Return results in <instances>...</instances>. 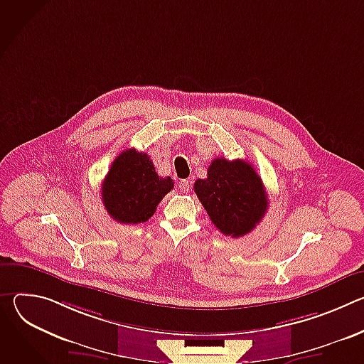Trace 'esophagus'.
<instances>
[{"label": "esophagus", "mask_w": 364, "mask_h": 364, "mask_svg": "<svg viewBox=\"0 0 364 364\" xmlns=\"http://www.w3.org/2000/svg\"><path fill=\"white\" fill-rule=\"evenodd\" d=\"M178 190L181 193H188V190H190V180H181L178 183Z\"/></svg>", "instance_id": "obj_1"}]
</instances>
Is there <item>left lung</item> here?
<instances>
[{
	"label": "left lung",
	"instance_id": "1",
	"mask_svg": "<svg viewBox=\"0 0 364 364\" xmlns=\"http://www.w3.org/2000/svg\"><path fill=\"white\" fill-rule=\"evenodd\" d=\"M194 191L213 225L232 237L253 230L269 204L261 177L243 160L215 159L207 178L194 183Z\"/></svg>",
	"mask_w": 364,
	"mask_h": 364
}]
</instances>
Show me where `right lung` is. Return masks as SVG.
I'll list each match as a JSON object with an SVG mask.
<instances>
[{
	"instance_id": "obj_1",
	"label": "right lung",
	"mask_w": 364,
	"mask_h": 364,
	"mask_svg": "<svg viewBox=\"0 0 364 364\" xmlns=\"http://www.w3.org/2000/svg\"><path fill=\"white\" fill-rule=\"evenodd\" d=\"M174 183L155 173L145 152L122 151L102 183V200L109 216L124 225L146 222Z\"/></svg>"
}]
</instances>
